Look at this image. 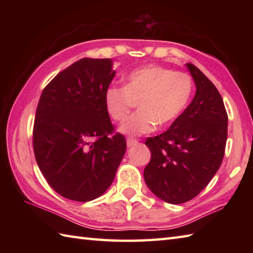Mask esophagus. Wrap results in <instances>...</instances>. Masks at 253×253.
I'll return each mask as SVG.
<instances>
[{"instance_id":"34e87169","label":"esophagus","mask_w":253,"mask_h":253,"mask_svg":"<svg viewBox=\"0 0 253 253\" xmlns=\"http://www.w3.org/2000/svg\"><path fill=\"white\" fill-rule=\"evenodd\" d=\"M138 143V140L136 138H127V146L128 147H133Z\"/></svg>"}]
</instances>
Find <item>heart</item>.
Masks as SVG:
<instances>
[{"mask_svg":"<svg viewBox=\"0 0 253 253\" xmlns=\"http://www.w3.org/2000/svg\"><path fill=\"white\" fill-rule=\"evenodd\" d=\"M193 83L189 75L159 65H147L132 71L126 85H110L105 90L104 103L109 115L123 122L129 114L133 100L139 101V111L121 126V131L130 136L143 135L160 127H168L178 118L189 104Z\"/></svg>","mask_w":253,"mask_h":253,"instance_id":"heart-1","label":"heart"}]
</instances>
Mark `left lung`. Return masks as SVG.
<instances>
[{"label":"left lung","mask_w":253,"mask_h":253,"mask_svg":"<svg viewBox=\"0 0 253 253\" xmlns=\"http://www.w3.org/2000/svg\"><path fill=\"white\" fill-rule=\"evenodd\" d=\"M197 92L169 129L150 137L151 160L143 170L149 189L163 201L180 204L198 196L216 174L227 140V112L218 90L188 63Z\"/></svg>","instance_id":"1"}]
</instances>
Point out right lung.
Returning <instances> with one entry per match:
<instances>
[{
    "mask_svg": "<svg viewBox=\"0 0 253 253\" xmlns=\"http://www.w3.org/2000/svg\"><path fill=\"white\" fill-rule=\"evenodd\" d=\"M116 72L111 58L84 57L45 85L37 106L32 146L42 175L69 200L100 197L115 178L126 139L105 109Z\"/></svg>",
    "mask_w": 253,
    "mask_h": 253,
    "instance_id": "obj_1",
    "label": "right lung"
}]
</instances>
